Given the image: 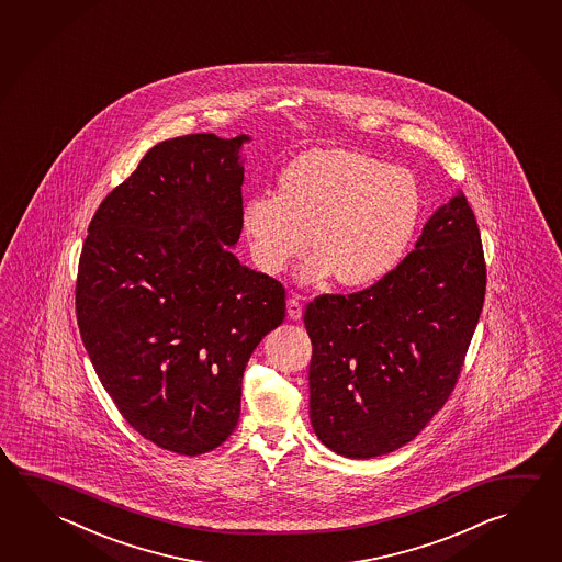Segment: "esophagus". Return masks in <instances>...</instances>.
I'll list each match as a JSON object with an SVG mask.
<instances>
[{
	"label": "esophagus",
	"mask_w": 562,
	"mask_h": 562,
	"mask_svg": "<svg viewBox=\"0 0 562 562\" xmlns=\"http://www.w3.org/2000/svg\"><path fill=\"white\" fill-rule=\"evenodd\" d=\"M304 314V305H302V300L297 297V295H292L290 300H288V317L290 319H300Z\"/></svg>",
	"instance_id": "1"
}]
</instances>
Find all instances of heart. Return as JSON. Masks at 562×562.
Here are the masks:
<instances>
[{
	"label": "heart",
	"mask_w": 562,
	"mask_h": 562,
	"mask_svg": "<svg viewBox=\"0 0 562 562\" xmlns=\"http://www.w3.org/2000/svg\"><path fill=\"white\" fill-rule=\"evenodd\" d=\"M420 213L423 193L408 169L351 149H310L284 169L278 195L248 201L243 227L268 274L304 257L312 240L317 257L302 267V280L334 272L339 284L361 288L403 262Z\"/></svg>",
	"instance_id": "b5f03b06"
}]
</instances>
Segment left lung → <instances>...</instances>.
<instances>
[{
  "mask_svg": "<svg viewBox=\"0 0 562 562\" xmlns=\"http://www.w3.org/2000/svg\"><path fill=\"white\" fill-rule=\"evenodd\" d=\"M485 278L480 228L458 193L389 277L307 304L310 418L329 450L367 460L423 432L458 383Z\"/></svg>",
  "mask_w": 562,
  "mask_h": 562,
  "instance_id": "obj_1",
  "label": "left lung"
}]
</instances>
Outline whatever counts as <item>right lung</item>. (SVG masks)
<instances>
[{"label":"right lung","instance_id":"add662e5","mask_svg":"<svg viewBox=\"0 0 562 562\" xmlns=\"http://www.w3.org/2000/svg\"><path fill=\"white\" fill-rule=\"evenodd\" d=\"M245 142H159L100 203L80 252L90 363L124 420L181 456L211 452L237 428L248 359L284 322V285L231 252Z\"/></svg>","mask_w":562,"mask_h":562}]
</instances>
